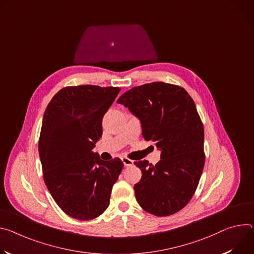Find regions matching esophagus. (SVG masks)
<instances>
[{
	"label": "esophagus",
	"mask_w": 254,
	"mask_h": 254,
	"mask_svg": "<svg viewBox=\"0 0 254 254\" xmlns=\"http://www.w3.org/2000/svg\"><path fill=\"white\" fill-rule=\"evenodd\" d=\"M122 161H123V163H124V165H125L126 167H127V166H132V165H133V161L130 160V159H128V158H127V157H123V158H122Z\"/></svg>",
	"instance_id": "34e87169"
}]
</instances>
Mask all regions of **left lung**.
Wrapping results in <instances>:
<instances>
[{"label":"left lung","instance_id":"left-lung-1","mask_svg":"<svg viewBox=\"0 0 254 254\" xmlns=\"http://www.w3.org/2000/svg\"><path fill=\"white\" fill-rule=\"evenodd\" d=\"M118 103L139 118L144 139L161 150L156 165L134 162L142 171L133 187L136 201L157 217L179 212L194 194L204 165L203 126L192 98L180 86L153 82L127 91Z\"/></svg>","mask_w":254,"mask_h":254}]
</instances>
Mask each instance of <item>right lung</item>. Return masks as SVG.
I'll list each match as a JSON object with an SVG mask.
<instances>
[{
	"label": "right lung",
	"mask_w": 254,
	"mask_h": 254,
	"mask_svg": "<svg viewBox=\"0 0 254 254\" xmlns=\"http://www.w3.org/2000/svg\"><path fill=\"white\" fill-rule=\"evenodd\" d=\"M119 87L93 85L61 89L44 111L38 141L43 179L58 205L74 219L99 217L109 205L124 163L103 161L93 148L102 136V119Z\"/></svg>",
	"instance_id": "right-lung-1"
}]
</instances>
